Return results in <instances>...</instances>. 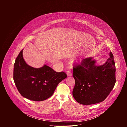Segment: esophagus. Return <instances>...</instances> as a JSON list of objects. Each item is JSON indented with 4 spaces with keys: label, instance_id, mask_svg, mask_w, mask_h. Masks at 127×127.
Masks as SVG:
<instances>
[{
    "label": "esophagus",
    "instance_id": "obj_1",
    "mask_svg": "<svg viewBox=\"0 0 127 127\" xmlns=\"http://www.w3.org/2000/svg\"><path fill=\"white\" fill-rule=\"evenodd\" d=\"M67 76H72L71 72L70 71H69V70H68V71H67Z\"/></svg>",
    "mask_w": 127,
    "mask_h": 127
}]
</instances>
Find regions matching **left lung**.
<instances>
[{
  "label": "left lung",
  "mask_w": 127,
  "mask_h": 127,
  "mask_svg": "<svg viewBox=\"0 0 127 127\" xmlns=\"http://www.w3.org/2000/svg\"><path fill=\"white\" fill-rule=\"evenodd\" d=\"M75 83L72 95L78 103L90 105L103 101L116 83V66L113 54L102 65H96L93 57L84 58L73 67Z\"/></svg>",
  "instance_id": "1"
}]
</instances>
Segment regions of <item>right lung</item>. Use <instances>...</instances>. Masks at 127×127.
<instances>
[{
	"label": "right lung",
	"instance_id": "right-lung-1",
	"mask_svg": "<svg viewBox=\"0 0 127 127\" xmlns=\"http://www.w3.org/2000/svg\"><path fill=\"white\" fill-rule=\"evenodd\" d=\"M22 50L16 58L13 80L20 94L33 101H43L51 97L58 84L67 77L64 72H57L49 66L35 68L28 65Z\"/></svg>",
	"mask_w": 127,
	"mask_h": 127
}]
</instances>
